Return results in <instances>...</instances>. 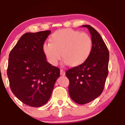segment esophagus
Returning a JSON list of instances; mask_svg holds the SVG:
<instances>
[{
	"label": "esophagus",
	"instance_id": "34e87169",
	"mask_svg": "<svg viewBox=\"0 0 125 125\" xmlns=\"http://www.w3.org/2000/svg\"><path fill=\"white\" fill-rule=\"evenodd\" d=\"M61 74L62 76L65 75V71L63 69H61Z\"/></svg>",
	"mask_w": 125,
	"mask_h": 125
}]
</instances>
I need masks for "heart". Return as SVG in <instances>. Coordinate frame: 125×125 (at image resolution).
Segmentation results:
<instances>
[{
    "instance_id": "1",
    "label": "heart",
    "mask_w": 125,
    "mask_h": 125,
    "mask_svg": "<svg viewBox=\"0 0 125 125\" xmlns=\"http://www.w3.org/2000/svg\"><path fill=\"white\" fill-rule=\"evenodd\" d=\"M51 42L44 43L42 49L48 62L54 66L62 56L72 66L81 65L89 58L92 49V40L88 34L71 29L55 31Z\"/></svg>"
}]
</instances>
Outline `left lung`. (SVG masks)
<instances>
[{
    "label": "left lung",
    "mask_w": 125,
    "mask_h": 125,
    "mask_svg": "<svg viewBox=\"0 0 125 125\" xmlns=\"http://www.w3.org/2000/svg\"><path fill=\"white\" fill-rule=\"evenodd\" d=\"M89 31L92 49L83 64L69 69L66 76L69 80V94L74 102L84 104L99 96L104 89L108 74L109 53L101 36L93 27L83 25Z\"/></svg>",
    "instance_id": "8db88e82"
}]
</instances>
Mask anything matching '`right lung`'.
Wrapping results in <instances>:
<instances>
[{"mask_svg":"<svg viewBox=\"0 0 125 125\" xmlns=\"http://www.w3.org/2000/svg\"><path fill=\"white\" fill-rule=\"evenodd\" d=\"M51 31L26 33L10 51L7 70L10 89L23 104L40 107L48 102L60 69L46 61L42 47Z\"/></svg>","mask_w":125,"mask_h":125,"instance_id":"right-lung-1","label":"right lung"}]
</instances>
